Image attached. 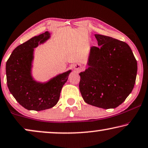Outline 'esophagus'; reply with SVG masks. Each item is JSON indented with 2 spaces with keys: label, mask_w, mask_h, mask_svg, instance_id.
<instances>
[{
  "label": "esophagus",
  "mask_w": 148,
  "mask_h": 148,
  "mask_svg": "<svg viewBox=\"0 0 148 148\" xmlns=\"http://www.w3.org/2000/svg\"><path fill=\"white\" fill-rule=\"evenodd\" d=\"M74 69L79 71V70H80L81 69H82V66H81L80 64H74Z\"/></svg>",
  "instance_id": "34e87169"
}]
</instances>
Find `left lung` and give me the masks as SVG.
Instances as JSON below:
<instances>
[{
    "mask_svg": "<svg viewBox=\"0 0 148 148\" xmlns=\"http://www.w3.org/2000/svg\"><path fill=\"white\" fill-rule=\"evenodd\" d=\"M99 47H90L88 68L80 72L79 88L84 101L102 109L123 103L136 83L137 64L125 42L95 34Z\"/></svg>",
    "mask_w": 148,
    "mask_h": 148,
    "instance_id": "left-lung-1",
    "label": "left lung"
}]
</instances>
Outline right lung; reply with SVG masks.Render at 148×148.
Instances as JSON below:
<instances>
[{
  "mask_svg": "<svg viewBox=\"0 0 148 148\" xmlns=\"http://www.w3.org/2000/svg\"><path fill=\"white\" fill-rule=\"evenodd\" d=\"M50 38V33L35 36L16 47L6 64L7 82L10 92L27 110L43 111L55 106L71 70L41 82L32 76L34 48Z\"/></svg>",
  "mask_w": 148,
  "mask_h": 148,
  "instance_id": "right-lung-1",
  "label": "right lung"
}]
</instances>
